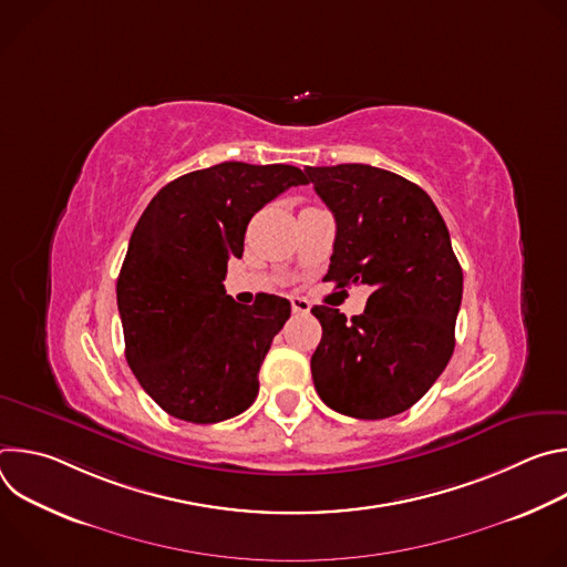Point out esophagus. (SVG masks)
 <instances>
[{"mask_svg":"<svg viewBox=\"0 0 567 567\" xmlns=\"http://www.w3.org/2000/svg\"><path fill=\"white\" fill-rule=\"evenodd\" d=\"M291 309L293 313H309L311 305L307 298H300V296H291Z\"/></svg>","mask_w":567,"mask_h":567,"instance_id":"1","label":"esophagus"}]
</instances>
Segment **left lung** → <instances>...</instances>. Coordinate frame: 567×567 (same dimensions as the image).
<instances>
[{
    "mask_svg": "<svg viewBox=\"0 0 567 567\" xmlns=\"http://www.w3.org/2000/svg\"><path fill=\"white\" fill-rule=\"evenodd\" d=\"M337 219L322 280L368 285L350 320L316 305L322 339L311 357L318 396L341 415L385 420L409 411L444 372L455 348L462 267L433 199L413 182L365 164L307 168Z\"/></svg>",
    "mask_w": 567,
    "mask_h": 567,
    "instance_id": "1",
    "label": "left lung"
}]
</instances>
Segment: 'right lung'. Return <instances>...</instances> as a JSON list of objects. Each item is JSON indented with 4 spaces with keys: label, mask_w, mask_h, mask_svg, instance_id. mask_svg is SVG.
Returning a JSON list of instances; mask_svg holds the SVG:
<instances>
[{
    "label": "right lung",
    "mask_w": 567,
    "mask_h": 567,
    "mask_svg": "<svg viewBox=\"0 0 567 567\" xmlns=\"http://www.w3.org/2000/svg\"><path fill=\"white\" fill-rule=\"evenodd\" d=\"M305 184L296 166L224 161L171 182L143 210L116 300L125 359L168 415L215 424L256 401L260 365L291 305L269 293L239 305L221 280L228 258L245 251L251 217Z\"/></svg>",
    "instance_id": "add662e5"
}]
</instances>
